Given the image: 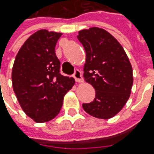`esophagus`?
Segmentation results:
<instances>
[{
  "mask_svg": "<svg viewBox=\"0 0 154 154\" xmlns=\"http://www.w3.org/2000/svg\"><path fill=\"white\" fill-rule=\"evenodd\" d=\"M74 78L76 80V82H83V78H82V75H81V73H80V71L79 70H75V72H74Z\"/></svg>",
  "mask_w": 154,
  "mask_h": 154,
  "instance_id": "1",
  "label": "esophagus"
}]
</instances>
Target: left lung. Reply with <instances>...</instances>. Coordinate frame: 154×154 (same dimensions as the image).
<instances>
[{"instance_id":"8db88e82","label":"left lung","mask_w":154,"mask_h":154,"mask_svg":"<svg viewBox=\"0 0 154 154\" xmlns=\"http://www.w3.org/2000/svg\"><path fill=\"white\" fill-rule=\"evenodd\" d=\"M86 51L84 78L95 89V98L82 107L86 113L109 119L121 110L129 98L133 69L120 43L107 31L91 27L77 36Z\"/></svg>"}]
</instances>
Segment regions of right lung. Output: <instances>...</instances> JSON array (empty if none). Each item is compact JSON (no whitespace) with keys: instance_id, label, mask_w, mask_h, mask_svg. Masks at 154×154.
Wrapping results in <instances>:
<instances>
[{"instance_id":"1","label":"right lung","mask_w":154,"mask_h":154,"mask_svg":"<svg viewBox=\"0 0 154 154\" xmlns=\"http://www.w3.org/2000/svg\"><path fill=\"white\" fill-rule=\"evenodd\" d=\"M62 33L39 30L30 36L15 57L12 83L24 112L36 122L52 120L59 114L65 94L75 81L60 74L55 52Z\"/></svg>"}]
</instances>
